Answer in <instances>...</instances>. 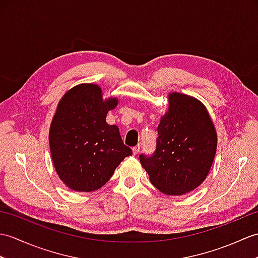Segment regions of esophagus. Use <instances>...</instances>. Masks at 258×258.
Instances as JSON below:
<instances>
[{
	"label": "esophagus",
	"instance_id": "esophagus-1",
	"mask_svg": "<svg viewBox=\"0 0 258 258\" xmlns=\"http://www.w3.org/2000/svg\"><path fill=\"white\" fill-rule=\"evenodd\" d=\"M132 151H133V154H134V155H138L139 153H140V151H141V145H136V146H134L133 149H132Z\"/></svg>",
	"mask_w": 258,
	"mask_h": 258
}]
</instances>
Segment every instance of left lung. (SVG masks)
Masks as SVG:
<instances>
[{
    "instance_id": "1",
    "label": "left lung",
    "mask_w": 258,
    "mask_h": 258,
    "mask_svg": "<svg viewBox=\"0 0 258 258\" xmlns=\"http://www.w3.org/2000/svg\"><path fill=\"white\" fill-rule=\"evenodd\" d=\"M168 111L157 127L155 151L140 161L151 183L166 195H183L206 178L215 157L217 136L207 109L194 97L168 96Z\"/></svg>"
}]
</instances>
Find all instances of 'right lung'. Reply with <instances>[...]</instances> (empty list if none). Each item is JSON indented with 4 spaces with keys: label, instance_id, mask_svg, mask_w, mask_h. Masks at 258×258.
<instances>
[{
    "label": "right lung",
    "instance_id": "1",
    "mask_svg": "<svg viewBox=\"0 0 258 258\" xmlns=\"http://www.w3.org/2000/svg\"><path fill=\"white\" fill-rule=\"evenodd\" d=\"M116 105V98L103 101L101 87L95 84L75 86L59 101L48 138L56 173L71 189L101 188L119 163L133 154L117 126L105 120Z\"/></svg>",
    "mask_w": 258,
    "mask_h": 258
}]
</instances>
